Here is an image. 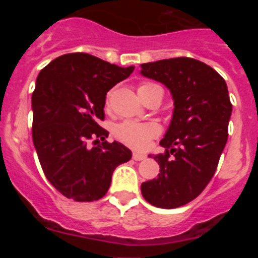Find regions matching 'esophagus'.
Here are the masks:
<instances>
[{"instance_id":"1","label":"esophagus","mask_w":258,"mask_h":258,"mask_svg":"<svg viewBox=\"0 0 258 258\" xmlns=\"http://www.w3.org/2000/svg\"><path fill=\"white\" fill-rule=\"evenodd\" d=\"M133 159L136 161H141V160H145L146 156L143 154H140V152H134V154H133Z\"/></svg>"}]
</instances>
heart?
<instances>
[{
  "label": "heart",
  "mask_w": 258,
  "mask_h": 258,
  "mask_svg": "<svg viewBox=\"0 0 258 258\" xmlns=\"http://www.w3.org/2000/svg\"><path fill=\"white\" fill-rule=\"evenodd\" d=\"M155 86V84H142L138 89V93L142 94L145 90ZM160 134V127L155 122H136L122 121L115 127V137L125 146L133 150L143 151L149 149L150 143L154 138Z\"/></svg>",
  "instance_id": "heart-1"
}]
</instances>
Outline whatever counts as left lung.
I'll use <instances>...</instances> for the list:
<instances>
[{
	"mask_svg": "<svg viewBox=\"0 0 258 258\" xmlns=\"http://www.w3.org/2000/svg\"><path fill=\"white\" fill-rule=\"evenodd\" d=\"M141 67L143 76L169 89L174 101L172 121L160 141L165 152L154 155L160 173L143 182L141 191L157 208H178L199 197L217 169L232 111L227 85L208 64L186 56Z\"/></svg>",
	"mask_w": 258,
	"mask_h": 258,
	"instance_id": "1",
	"label": "left lung"
}]
</instances>
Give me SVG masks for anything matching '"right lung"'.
<instances>
[{
    "label": "right lung",
    "mask_w": 258,
    "mask_h": 258,
    "mask_svg": "<svg viewBox=\"0 0 258 258\" xmlns=\"http://www.w3.org/2000/svg\"><path fill=\"white\" fill-rule=\"evenodd\" d=\"M133 71V66L118 67L86 52H71L38 74L32 94L33 145L46 178L68 199L103 198L116 166L132 159L124 145L107 142L108 132L98 121L104 118L107 92ZM90 139L100 145L90 149Z\"/></svg>",
    "instance_id": "1"
}]
</instances>
